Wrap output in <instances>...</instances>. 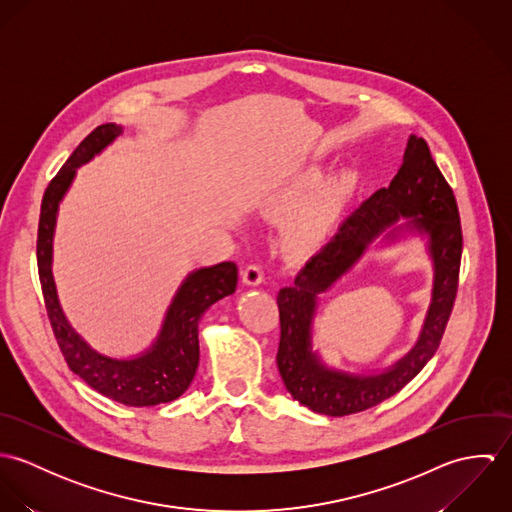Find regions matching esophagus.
<instances>
[{
    "mask_svg": "<svg viewBox=\"0 0 512 512\" xmlns=\"http://www.w3.org/2000/svg\"><path fill=\"white\" fill-rule=\"evenodd\" d=\"M240 276H242V282H244L246 286H260V284L264 282V272H262V268H260L258 264H248V266H244V270L240 272Z\"/></svg>",
    "mask_w": 512,
    "mask_h": 512,
    "instance_id": "34e87169",
    "label": "esophagus"
}]
</instances>
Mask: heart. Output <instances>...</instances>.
I'll return each mask as SVG.
<instances>
[{
  "label": "heart",
  "mask_w": 512,
  "mask_h": 512,
  "mask_svg": "<svg viewBox=\"0 0 512 512\" xmlns=\"http://www.w3.org/2000/svg\"><path fill=\"white\" fill-rule=\"evenodd\" d=\"M323 179V169L309 167L276 189L268 201L276 217L292 219L301 213L284 242L286 250L297 258L309 256L321 248L357 191V175L351 171H341L327 183H323Z\"/></svg>",
  "instance_id": "1"
}]
</instances>
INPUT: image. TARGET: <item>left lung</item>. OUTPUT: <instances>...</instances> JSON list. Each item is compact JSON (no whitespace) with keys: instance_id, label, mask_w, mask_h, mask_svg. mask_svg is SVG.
<instances>
[{"instance_id":"1","label":"left lung","mask_w":512,"mask_h":512,"mask_svg":"<svg viewBox=\"0 0 512 512\" xmlns=\"http://www.w3.org/2000/svg\"><path fill=\"white\" fill-rule=\"evenodd\" d=\"M400 216L429 232L437 268L435 301L419 345L382 375L355 377L329 371L308 349L314 297L338 279L386 225ZM463 234L455 195L424 138L412 136L388 187L372 193L341 222L337 234L278 293L280 345L276 363L293 400L325 416L368 410L402 390L438 351L459 288Z\"/></svg>"}]
</instances>
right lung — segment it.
<instances>
[{
	"label": "right lung",
	"instance_id": "add662e5",
	"mask_svg": "<svg viewBox=\"0 0 512 512\" xmlns=\"http://www.w3.org/2000/svg\"><path fill=\"white\" fill-rule=\"evenodd\" d=\"M120 132L122 128L114 124L94 128L51 179L39 215L37 268L45 309L69 368L102 396L126 406L144 408L171 402L189 388L199 366V319L215 301L236 290L238 268L234 262H222L191 274L167 311L157 343L138 359L116 361L102 357L74 333L59 305L51 274L57 209L73 181L76 167L108 146Z\"/></svg>",
	"mask_w": 512,
	"mask_h": 512
}]
</instances>
